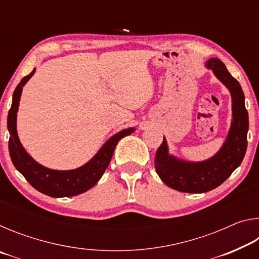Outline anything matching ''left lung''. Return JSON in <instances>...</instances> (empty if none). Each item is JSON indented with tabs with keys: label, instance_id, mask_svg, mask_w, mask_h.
Segmentation results:
<instances>
[{
	"label": "left lung",
	"instance_id": "1",
	"mask_svg": "<svg viewBox=\"0 0 259 259\" xmlns=\"http://www.w3.org/2000/svg\"><path fill=\"white\" fill-rule=\"evenodd\" d=\"M214 75L230 90L232 97V123L225 143L210 159L202 162H190L169 154L163 137L157 148L154 165L156 174L166 186L185 193L211 191L224 183L242 162L247 151L249 129L248 112L240 83L231 75L223 61L210 58L205 63Z\"/></svg>",
	"mask_w": 259,
	"mask_h": 259
}]
</instances>
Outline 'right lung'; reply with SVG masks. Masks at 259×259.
<instances>
[{
  "instance_id": "right-lung-1",
  "label": "right lung",
  "mask_w": 259,
  "mask_h": 259,
  "mask_svg": "<svg viewBox=\"0 0 259 259\" xmlns=\"http://www.w3.org/2000/svg\"><path fill=\"white\" fill-rule=\"evenodd\" d=\"M34 73L35 68L32 73L20 81L12 96L11 108L8 114V130L10 134L9 153L11 161L16 169L26 178V181L35 190L43 194L52 198H65V196L81 194L97 184L105 170L107 169L119 140L133 134L135 128L124 129L112 136L97 152V154L80 168L74 170H52L46 168L32 159V156L25 151L17 134V112L19 107L21 91Z\"/></svg>"
}]
</instances>
